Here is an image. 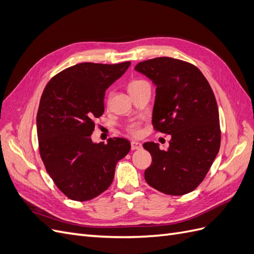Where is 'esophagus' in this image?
<instances>
[{
  "label": "esophagus",
  "instance_id": "esophagus-1",
  "mask_svg": "<svg viewBox=\"0 0 254 254\" xmlns=\"http://www.w3.org/2000/svg\"><path fill=\"white\" fill-rule=\"evenodd\" d=\"M142 148V144L136 142V141H132L131 142V149L132 150H137V149H141Z\"/></svg>",
  "mask_w": 254,
  "mask_h": 254
}]
</instances>
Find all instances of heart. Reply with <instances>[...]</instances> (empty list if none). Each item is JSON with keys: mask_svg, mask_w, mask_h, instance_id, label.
I'll return each instance as SVG.
<instances>
[{"mask_svg": "<svg viewBox=\"0 0 254 254\" xmlns=\"http://www.w3.org/2000/svg\"><path fill=\"white\" fill-rule=\"evenodd\" d=\"M146 81H144V80H132L131 82L129 83L128 89L130 91V90H132V89H134L136 87L141 86V84H143ZM127 131L130 134H132V135H137V134L140 133V126H139V124H137V123H131V124H129L128 127H127Z\"/></svg>", "mask_w": 254, "mask_h": 254, "instance_id": "b5f03b06", "label": "heart"}]
</instances>
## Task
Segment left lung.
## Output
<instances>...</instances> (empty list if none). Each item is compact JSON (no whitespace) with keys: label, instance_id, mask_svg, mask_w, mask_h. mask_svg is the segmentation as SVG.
<instances>
[{"label":"left lung","instance_id":"1","mask_svg":"<svg viewBox=\"0 0 254 254\" xmlns=\"http://www.w3.org/2000/svg\"><path fill=\"white\" fill-rule=\"evenodd\" d=\"M134 70L157 87L152 125L171 134L170 147L143 145L152 158L145 180L167 195L194 190L209 172L220 147V126L216 99L210 83L191 64L171 57L139 63Z\"/></svg>","mask_w":254,"mask_h":254}]
</instances>
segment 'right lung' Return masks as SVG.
I'll return each mask as SVG.
<instances>
[{
	"label": "right lung",
	"instance_id": "obj_1",
	"mask_svg": "<svg viewBox=\"0 0 254 254\" xmlns=\"http://www.w3.org/2000/svg\"><path fill=\"white\" fill-rule=\"evenodd\" d=\"M118 64L83 63L48 82L37 113L39 151L54 183L72 200L87 201L110 187L115 165L130 150L123 137L93 143L94 119L102 117L105 92L126 72Z\"/></svg>",
	"mask_w": 254,
	"mask_h": 254
}]
</instances>
